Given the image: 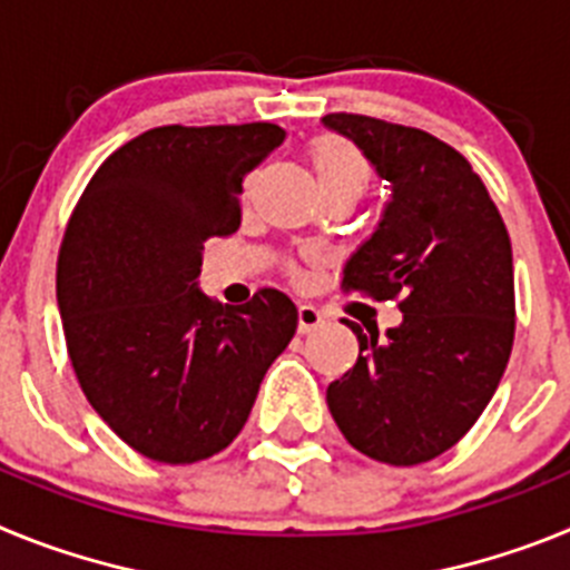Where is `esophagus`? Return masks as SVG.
I'll return each instance as SVG.
<instances>
[{
	"label": "esophagus",
	"mask_w": 570,
	"mask_h": 570,
	"mask_svg": "<svg viewBox=\"0 0 570 570\" xmlns=\"http://www.w3.org/2000/svg\"><path fill=\"white\" fill-rule=\"evenodd\" d=\"M296 320H299V334H311V331L325 325V316H322L314 305H299V308H296Z\"/></svg>",
	"instance_id": "1"
}]
</instances>
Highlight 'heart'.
I'll return each instance as SVG.
<instances>
[{
    "label": "heart",
    "mask_w": 570,
    "mask_h": 570,
    "mask_svg": "<svg viewBox=\"0 0 570 570\" xmlns=\"http://www.w3.org/2000/svg\"><path fill=\"white\" fill-rule=\"evenodd\" d=\"M311 163L325 194H360L371 179L365 154L340 134H322L311 142Z\"/></svg>",
    "instance_id": "1"
}]
</instances>
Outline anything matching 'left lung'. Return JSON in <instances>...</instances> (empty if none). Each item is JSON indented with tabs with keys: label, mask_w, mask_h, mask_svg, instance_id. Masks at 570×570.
<instances>
[{
	"label": "left lung",
	"mask_w": 570,
	"mask_h": 570,
	"mask_svg": "<svg viewBox=\"0 0 570 570\" xmlns=\"http://www.w3.org/2000/svg\"><path fill=\"white\" fill-rule=\"evenodd\" d=\"M354 139L391 203L351 256L342 288L394 299L400 328L345 325L356 365L328 385L342 436L385 465H420L454 448L505 374L517 328L511 239L460 150L420 128L362 114L322 116Z\"/></svg>",
	"instance_id": "obj_1"
}]
</instances>
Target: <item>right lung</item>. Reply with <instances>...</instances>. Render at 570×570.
Segmentation results:
<instances>
[{"instance_id": "obj_1", "label": "right lung", "mask_w": 570, "mask_h": 570, "mask_svg": "<svg viewBox=\"0 0 570 570\" xmlns=\"http://www.w3.org/2000/svg\"><path fill=\"white\" fill-rule=\"evenodd\" d=\"M285 130L165 125L90 176L65 228L57 299L82 394L134 451L165 465L219 454L296 334V305L259 288L245 305L196 291L205 242L239 228L242 183Z\"/></svg>"}]
</instances>
